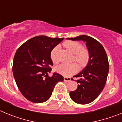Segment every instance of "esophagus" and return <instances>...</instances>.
I'll list each match as a JSON object with an SVG mask.
<instances>
[{
	"label": "esophagus",
	"mask_w": 122,
	"mask_h": 122,
	"mask_svg": "<svg viewBox=\"0 0 122 122\" xmlns=\"http://www.w3.org/2000/svg\"><path fill=\"white\" fill-rule=\"evenodd\" d=\"M63 81H64L65 82H69L71 81V78L70 77H64V78H63Z\"/></svg>",
	"instance_id": "obj_1"
}]
</instances>
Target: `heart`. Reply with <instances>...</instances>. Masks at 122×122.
<instances>
[{"label":"heart","instance_id":"b5f03b06","mask_svg":"<svg viewBox=\"0 0 122 122\" xmlns=\"http://www.w3.org/2000/svg\"><path fill=\"white\" fill-rule=\"evenodd\" d=\"M63 46L74 56V60L81 66H85L89 62V54L87 49L82 48L81 43L74 41H66L63 43ZM58 47H55L51 52V59L54 63L58 62L57 58ZM78 66L76 63L65 64L62 63L55 67V70L59 74L65 76H69L77 71Z\"/></svg>","mask_w":122,"mask_h":122}]
</instances>
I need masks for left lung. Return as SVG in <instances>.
I'll return each instance as SVG.
<instances>
[{"mask_svg":"<svg viewBox=\"0 0 122 122\" xmlns=\"http://www.w3.org/2000/svg\"><path fill=\"white\" fill-rule=\"evenodd\" d=\"M66 40L83 41L88 49L89 62L81 71L74 76L79 78L77 82L80 84L76 90L70 92V96L77 104H89L100 95L105 86L109 68L107 54L103 46L91 36L82 35L66 38Z\"/></svg>","mask_w":122,"mask_h":122,"instance_id":"obj_1","label":"left lung"}]
</instances>
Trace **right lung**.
Masks as SVG:
<instances>
[{"instance_id": "right-lung-1", "label": "right lung", "mask_w": 122, "mask_h": 122, "mask_svg": "<svg viewBox=\"0 0 122 122\" xmlns=\"http://www.w3.org/2000/svg\"><path fill=\"white\" fill-rule=\"evenodd\" d=\"M64 38H52L40 35L22 44L16 52L13 73L18 89L29 101L35 103L45 102L51 96L55 86L63 81V77L53 73L51 52Z\"/></svg>"}]
</instances>
